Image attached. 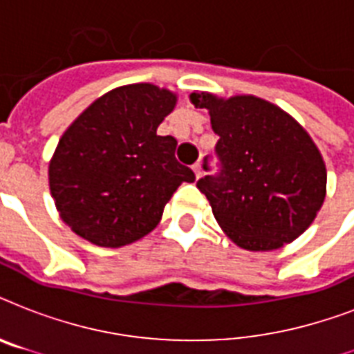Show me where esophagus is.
Returning a JSON list of instances; mask_svg holds the SVG:
<instances>
[{
	"instance_id": "esophagus-1",
	"label": "esophagus",
	"mask_w": 354,
	"mask_h": 354,
	"mask_svg": "<svg viewBox=\"0 0 354 354\" xmlns=\"http://www.w3.org/2000/svg\"><path fill=\"white\" fill-rule=\"evenodd\" d=\"M193 171H194V176H196V178L202 176V165H200L198 161H196V163L193 165Z\"/></svg>"
}]
</instances>
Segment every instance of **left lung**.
Wrapping results in <instances>:
<instances>
[{"instance_id": "1", "label": "left lung", "mask_w": 354, "mask_h": 354, "mask_svg": "<svg viewBox=\"0 0 354 354\" xmlns=\"http://www.w3.org/2000/svg\"><path fill=\"white\" fill-rule=\"evenodd\" d=\"M218 133L216 172L196 187L216 222L244 250H275L301 235L325 200L327 172L308 133L281 108L257 97L193 93ZM205 171H211L205 158Z\"/></svg>"}]
</instances>
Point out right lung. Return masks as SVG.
I'll return each instance as SVG.
<instances>
[{
    "label": "right lung",
    "mask_w": 354,
    "mask_h": 354,
    "mask_svg": "<svg viewBox=\"0 0 354 354\" xmlns=\"http://www.w3.org/2000/svg\"><path fill=\"white\" fill-rule=\"evenodd\" d=\"M176 97L152 84L108 91L66 130L49 165L62 221L97 246L119 248L158 226L163 207L194 172L174 156L176 139L158 136Z\"/></svg>",
    "instance_id": "obj_1"
}]
</instances>
